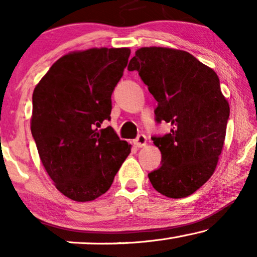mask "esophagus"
<instances>
[{"label": "esophagus", "instance_id": "34e87169", "mask_svg": "<svg viewBox=\"0 0 257 257\" xmlns=\"http://www.w3.org/2000/svg\"><path fill=\"white\" fill-rule=\"evenodd\" d=\"M146 142H147L146 137L144 135H139L135 140H133V144H135L136 147H143L146 145Z\"/></svg>", "mask_w": 257, "mask_h": 257}]
</instances>
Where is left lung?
Masks as SVG:
<instances>
[{"instance_id": "left-lung-1", "label": "left lung", "mask_w": 257, "mask_h": 257, "mask_svg": "<svg viewBox=\"0 0 257 257\" xmlns=\"http://www.w3.org/2000/svg\"><path fill=\"white\" fill-rule=\"evenodd\" d=\"M127 69L158 101L156 121L172 125L152 137L161 166L149 173L151 184L167 198H186L212 177L226 138L229 104L219 77L189 52L161 47L138 49Z\"/></svg>"}]
</instances>
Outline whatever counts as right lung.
I'll return each mask as SVG.
<instances>
[{
    "instance_id": "obj_1",
    "label": "right lung",
    "mask_w": 257,
    "mask_h": 257,
    "mask_svg": "<svg viewBox=\"0 0 257 257\" xmlns=\"http://www.w3.org/2000/svg\"><path fill=\"white\" fill-rule=\"evenodd\" d=\"M128 48H92L55 62L33 93L31 133L56 188L73 201L108 191L131 152L111 126V96L128 62Z\"/></svg>"
}]
</instances>
